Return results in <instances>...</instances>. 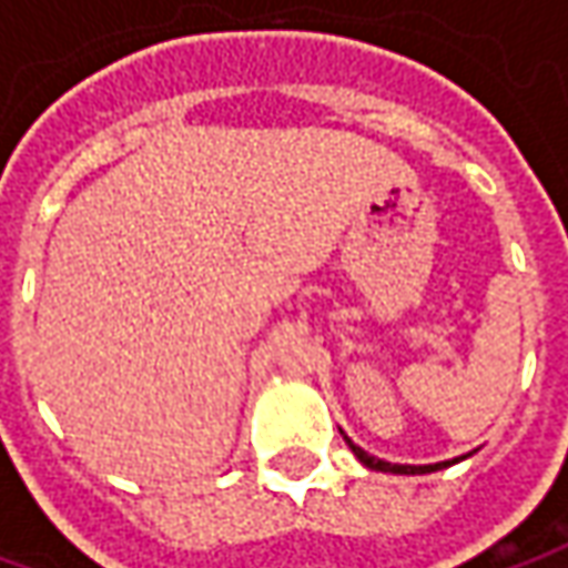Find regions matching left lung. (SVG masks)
<instances>
[{
    "label": "left lung",
    "instance_id": "left-lung-1",
    "mask_svg": "<svg viewBox=\"0 0 568 568\" xmlns=\"http://www.w3.org/2000/svg\"><path fill=\"white\" fill-rule=\"evenodd\" d=\"M346 438V435H343ZM346 445L353 448V455L365 464V467H372V470H384V474H432V470H442V467H448V464H455V460H442V464H390V460H382V457L368 455V452H362L353 438H346Z\"/></svg>",
    "mask_w": 568,
    "mask_h": 568
}]
</instances>
